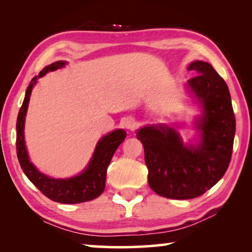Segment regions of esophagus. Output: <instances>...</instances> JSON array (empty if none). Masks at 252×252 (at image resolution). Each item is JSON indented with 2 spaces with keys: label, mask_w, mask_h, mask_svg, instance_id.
Segmentation results:
<instances>
[{
  "label": "esophagus",
  "mask_w": 252,
  "mask_h": 252,
  "mask_svg": "<svg viewBox=\"0 0 252 252\" xmlns=\"http://www.w3.org/2000/svg\"><path fill=\"white\" fill-rule=\"evenodd\" d=\"M123 126H125L127 130H133V127L135 126V122H134L133 119L126 118L125 120H123Z\"/></svg>",
  "instance_id": "esophagus-1"
}]
</instances>
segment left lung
<instances>
[{"label": "left lung", "instance_id": "obj_1", "mask_svg": "<svg viewBox=\"0 0 252 252\" xmlns=\"http://www.w3.org/2000/svg\"><path fill=\"white\" fill-rule=\"evenodd\" d=\"M197 76L187 82L189 94L201 109L194 119L197 135L185 143L176 125H151L136 130L144 148L148 182L161 197L193 199L216 185L229 167L236 133L231 96L224 80L208 62L188 66Z\"/></svg>", "mask_w": 252, "mask_h": 252}]
</instances>
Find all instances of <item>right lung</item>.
<instances>
[{
  "label": "right lung",
  "mask_w": 252,
  "mask_h": 252,
  "mask_svg": "<svg viewBox=\"0 0 252 252\" xmlns=\"http://www.w3.org/2000/svg\"><path fill=\"white\" fill-rule=\"evenodd\" d=\"M66 61H57L45 66L39 75L34 76L25 92L22 106L19 111L18 121H16V153L23 172L37 189L45 197L60 203H81L90 201L99 197L105 188L106 169L118 147L125 141L126 132L123 129H117L105 134L97 141L94 152L89 163L82 172L74 177L65 179H55L40 172L37 168L30 160L24 139L25 117H27L30 96L33 87L36 84L37 79L44 76L48 72L62 69L66 64Z\"/></svg>",
  "instance_id": "right-lung-1"
}]
</instances>
